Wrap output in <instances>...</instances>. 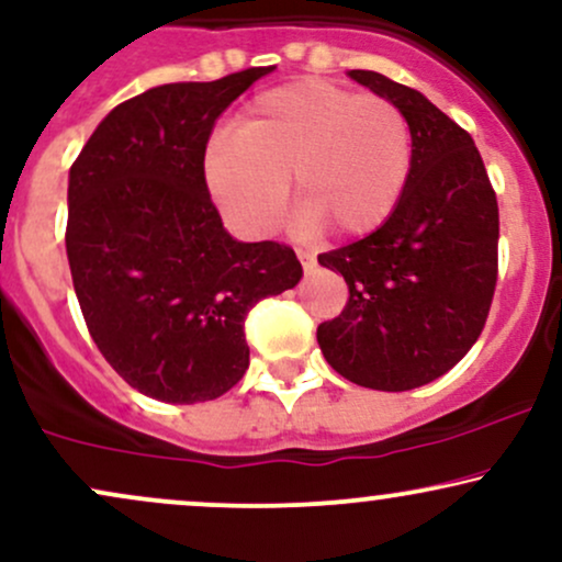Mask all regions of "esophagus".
I'll return each mask as SVG.
<instances>
[{
  "mask_svg": "<svg viewBox=\"0 0 562 562\" xmlns=\"http://www.w3.org/2000/svg\"><path fill=\"white\" fill-rule=\"evenodd\" d=\"M295 256H299V261H301V267L306 269V272H312L314 267H317V256L312 254V250H295Z\"/></svg>",
  "mask_w": 562,
  "mask_h": 562,
  "instance_id": "esophagus-1",
  "label": "esophagus"
}]
</instances>
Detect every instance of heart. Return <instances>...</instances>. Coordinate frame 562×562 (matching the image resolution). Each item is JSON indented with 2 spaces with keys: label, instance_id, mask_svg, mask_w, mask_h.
Instances as JSON below:
<instances>
[{
  "label": "heart",
  "instance_id": "1",
  "mask_svg": "<svg viewBox=\"0 0 562 562\" xmlns=\"http://www.w3.org/2000/svg\"><path fill=\"white\" fill-rule=\"evenodd\" d=\"M203 171L218 211L245 237L280 227L290 179L303 227L362 237L404 195L412 128L385 97L303 79L256 97L237 134H214Z\"/></svg>",
  "mask_w": 562,
  "mask_h": 562
}]
</instances>
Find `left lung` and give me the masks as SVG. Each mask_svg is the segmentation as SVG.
I'll use <instances>...</instances> for the list:
<instances>
[{"label": "left lung", "instance_id": "1", "mask_svg": "<svg viewBox=\"0 0 562 562\" xmlns=\"http://www.w3.org/2000/svg\"><path fill=\"white\" fill-rule=\"evenodd\" d=\"M412 128L396 211L362 240L319 254L344 274V312L317 327L327 364L375 391L420 389L479 340L496 288L499 209L479 147L428 97L375 70H348Z\"/></svg>", "mask_w": 562, "mask_h": 562}]
</instances>
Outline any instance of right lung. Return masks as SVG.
Instances as JSON below:
<instances>
[{
	"instance_id": "add662e5",
	"label": "right lung",
	"mask_w": 562,
	"mask_h": 562,
	"mask_svg": "<svg viewBox=\"0 0 562 562\" xmlns=\"http://www.w3.org/2000/svg\"><path fill=\"white\" fill-rule=\"evenodd\" d=\"M272 70L147 89L70 166L66 250L83 322L108 364L158 402L227 393L248 370V312L303 274L290 245L224 229L203 171L218 115Z\"/></svg>"
}]
</instances>
